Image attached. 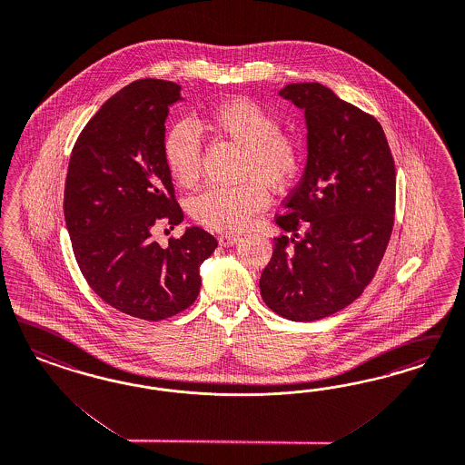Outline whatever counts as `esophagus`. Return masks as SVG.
I'll return each mask as SVG.
<instances>
[{"label":"esophagus","instance_id":"34e87169","mask_svg":"<svg viewBox=\"0 0 465 465\" xmlns=\"http://www.w3.org/2000/svg\"><path fill=\"white\" fill-rule=\"evenodd\" d=\"M239 241H241V237L239 235H232V233H223L218 239L220 245H223V247H232V245H235Z\"/></svg>","mask_w":465,"mask_h":465}]
</instances>
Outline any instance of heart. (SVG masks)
<instances>
[{
  "instance_id": "1",
  "label": "heart",
  "mask_w": 465,
  "mask_h": 465,
  "mask_svg": "<svg viewBox=\"0 0 465 465\" xmlns=\"http://www.w3.org/2000/svg\"><path fill=\"white\" fill-rule=\"evenodd\" d=\"M201 128L213 137L242 149L239 176L233 187H209L193 197L191 214L209 230L239 232L268 204L262 181L272 189L285 187L299 172L301 151L280 132V122L254 101L228 99L201 118ZM170 175L183 189H193L201 176L203 153L197 135L185 125L173 128L164 141Z\"/></svg>"
}]
</instances>
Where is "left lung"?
Returning <instances> with one entry per match:
<instances>
[{
  "mask_svg": "<svg viewBox=\"0 0 465 465\" xmlns=\"http://www.w3.org/2000/svg\"><path fill=\"white\" fill-rule=\"evenodd\" d=\"M280 96L304 110L307 164L276 216L292 237L274 239L259 289L282 318L316 321L352 304L376 274L393 230L395 161L380 122L331 89L301 82Z\"/></svg>",
  "mask_w": 465,
  "mask_h": 465,
  "instance_id": "obj_1",
  "label": "left lung"
}]
</instances>
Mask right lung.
Wrapping results in <instances>:
<instances>
[{
    "label": "right lung",
    "instance_id": "obj_1",
    "mask_svg": "<svg viewBox=\"0 0 465 465\" xmlns=\"http://www.w3.org/2000/svg\"><path fill=\"white\" fill-rule=\"evenodd\" d=\"M180 99L175 82L128 84L82 130L64 182V222L85 282L139 320H166L191 307L199 266L218 247L199 226L168 247L153 241L156 224L183 220L164 161V122Z\"/></svg>",
    "mask_w": 465,
    "mask_h": 465
}]
</instances>
